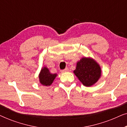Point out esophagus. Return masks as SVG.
Returning a JSON list of instances; mask_svg holds the SVG:
<instances>
[{
    "label": "esophagus",
    "instance_id": "34e87169",
    "mask_svg": "<svg viewBox=\"0 0 127 127\" xmlns=\"http://www.w3.org/2000/svg\"><path fill=\"white\" fill-rule=\"evenodd\" d=\"M69 71V69L67 68V67H66L65 69H63V70H61V72L62 73H65V72H67Z\"/></svg>",
    "mask_w": 127,
    "mask_h": 127
}]
</instances>
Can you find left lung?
<instances>
[{
    "instance_id": "left-lung-1",
    "label": "left lung",
    "mask_w": 127,
    "mask_h": 127,
    "mask_svg": "<svg viewBox=\"0 0 127 127\" xmlns=\"http://www.w3.org/2000/svg\"><path fill=\"white\" fill-rule=\"evenodd\" d=\"M74 73L84 86L90 87L97 82L101 75L99 65L92 58H81L77 63Z\"/></svg>"
}]
</instances>
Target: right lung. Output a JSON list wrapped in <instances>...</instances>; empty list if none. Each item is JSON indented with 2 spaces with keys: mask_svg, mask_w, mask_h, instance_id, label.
Returning a JSON list of instances; mask_svg holds the SVG:
<instances>
[{
  "mask_svg": "<svg viewBox=\"0 0 127 127\" xmlns=\"http://www.w3.org/2000/svg\"><path fill=\"white\" fill-rule=\"evenodd\" d=\"M57 75V74L51 73L47 67H43L41 69L39 76L40 82L43 86H49L53 83Z\"/></svg>",
  "mask_w": 127,
  "mask_h": 127,
  "instance_id": "1",
  "label": "right lung"
}]
</instances>
